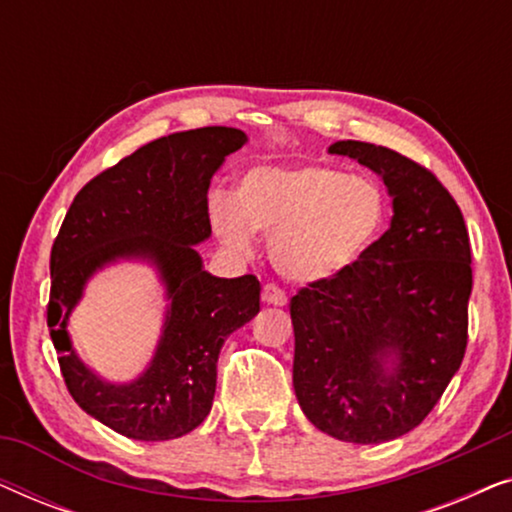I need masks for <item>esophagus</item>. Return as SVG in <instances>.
I'll list each match as a JSON object with an SVG mask.
<instances>
[{
    "instance_id": "obj_1",
    "label": "esophagus",
    "mask_w": 512,
    "mask_h": 512,
    "mask_svg": "<svg viewBox=\"0 0 512 512\" xmlns=\"http://www.w3.org/2000/svg\"><path fill=\"white\" fill-rule=\"evenodd\" d=\"M261 296H263V303H268V305H277V307L286 305V293L279 289L277 284H265Z\"/></svg>"
}]
</instances>
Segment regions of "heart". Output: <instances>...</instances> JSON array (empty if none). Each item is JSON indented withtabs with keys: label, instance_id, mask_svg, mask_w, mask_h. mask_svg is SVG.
<instances>
[{
	"label": "heart",
	"instance_id": "heart-1",
	"mask_svg": "<svg viewBox=\"0 0 512 512\" xmlns=\"http://www.w3.org/2000/svg\"><path fill=\"white\" fill-rule=\"evenodd\" d=\"M209 219L223 244L254 249L268 233L270 256L286 279L324 284L352 272L387 228V198L377 181L335 165L251 167L233 195L209 198Z\"/></svg>",
	"mask_w": 512,
	"mask_h": 512
}]
</instances>
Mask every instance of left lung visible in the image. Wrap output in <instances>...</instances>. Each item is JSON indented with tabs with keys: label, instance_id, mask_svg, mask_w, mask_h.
<instances>
[{
	"label": "left lung",
	"instance_id": "1",
	"mask_svg": "<svg viewBox=\"0 0 512 512\" xmlns=\"http://www.w3.org/2000/svg\"><path fill=\"white\" fill-rule=\"evenodd\" d=\"M328 153L380 174L394 216L352 272L291 298L293 389L319 431L377 445L422 424L464 361L471 242L457 202L415 160L354 139Z\"/></svg>",
	"mask_w": 512,
	"mask_h": 512
}]
</instances>
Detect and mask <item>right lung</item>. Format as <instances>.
Returning a JSON list of instances; mask_svg holds the SVG:
<instances>
[{
  "label": "right lung",
  "mask_w": 512,
  "mask_h": 512,
  "mask_svg": "<svg viewBox=\"0 0 512 512\" xmlns=\"http://www.w3.org/2000/svg\"><path fill=\"white\" fill-rule=\"evenodd\" d=\"M244 144L242 130L223 125L149 142L76 193L55 237L48 331L62 377L79 408L121 436L156 443L205 422L223 342L261 310L254 275H209L195 251L212 235L209 181ZM132 257L159 270L171 305L150 368L137 381L116 385L78 359L66 324L87 279L104 264Z\"/></svg>",
  "instance_id": "right-lung-1"
}]
</instances>
